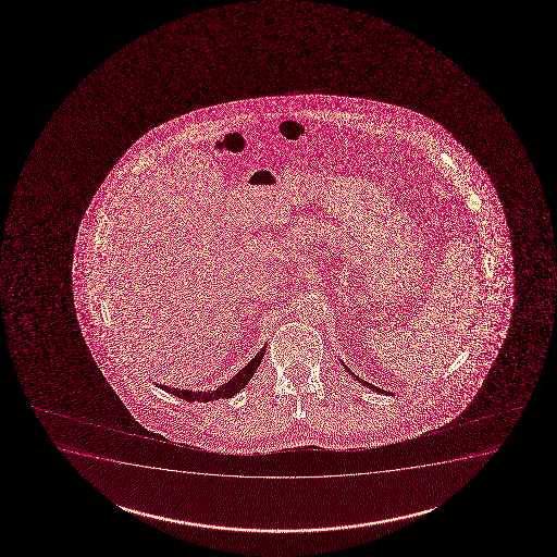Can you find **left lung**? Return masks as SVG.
<instances>
[{
  "mask_svg": "<svg viewBox=\"0 0 557 557\" xmlns=\"http://www.w3.org/2000/svg\"><path fill=\"white\" fill-rule=\"evenodd\" d=\"M347 371H348V369H347ZM348 373H350V371H348ZM356 380H360V382H361V384H363V386L371 387V389H373V392L382 393V389H380V387L373 386V384H369V382H366V380L358 379V376H356Z\"/></svg>",
  "mask_w": 557,
  "mask_h": 557,
  "instance_id": "8db88e82",
  "label": "left lung"
}]
</instances>
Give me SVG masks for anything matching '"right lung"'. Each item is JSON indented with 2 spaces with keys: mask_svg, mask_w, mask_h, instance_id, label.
I'll return each mask as SVG.
<instances>
[{
  "mask_svg": "<svg viewBox=\"0 0 557 557\" xmlns=\"http://www.w3.org/2000/svg\"><path fill=\"white\" fill-rule=\"evenodd\" d=\"M264 350H267V347L261 348V350L257 352L256 358L249 361L248 366L244 367V369H240L230 382H225V384H222L218 389H212V392H191V389H173V387H164V389L171 393V395L178 397V399L188 400V403H210V400L231 399V397L240 392V389L248 384L249 379L256 374L257 367L261 366Z\"/></svg>",
  "mask_w": 557,
  "mask_h": 557,
  "instance_id": "obj_1",
  "label": "right lung"
}]
</instances>
